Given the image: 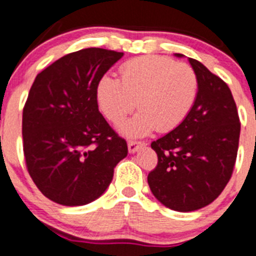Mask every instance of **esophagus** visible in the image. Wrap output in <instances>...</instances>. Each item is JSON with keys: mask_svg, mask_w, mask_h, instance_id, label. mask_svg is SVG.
<instances>
[{"mask_svg": "<svg viewBox=\"0 0 256 256\" xmlns=\"http://www.w3.org/2000/svg\"><path fill=\"white\" fill-rule=\"evenodd\" d=\"M145 146V142H134V140H130V142H128V152H131V154H134V152H136L138 150L140 149V148Z\"/></svg>", "mask_w": 256, "mask_h": 256, "instance_id": "esophagus-1", "label": "esophagus"}]
</instances>
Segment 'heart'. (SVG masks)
I'll list each match as a JSON object with an SVG mask.
<instances>
[{"label": "heart", "instance_id": "heart-1", "mask_svg": "<svg viewBox=\"0 0 256 256\" xmlns=\"http://www.w3.org/2000/svg\"><path fill=\"white\" fill-rule=\"evenodd\" d=\"M121 80L104 76L97 83L100 110L112 124H120L128 136L140 138L156 128L168 132L179 126L192 110L198 94V78L192 66L166 56H142L120 68Z\"/></svg>", "mask_w": 256, "mask_h": 256}]
</instances>
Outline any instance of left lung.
Listing matches in <instances>:
<instances>
[{"mask_svg":"<svg viewBox=\"0 0 256 256\" xmlns=\"http://www.w3.org/2000/svg\"><path fill=\"white\" fill-rule=\"evenodd\" d=\"M188 60L198 78L197 100L180 125L152 142L158 164L148 176L155 198L179 212L202 208L221 194L232 176L240 138L228 86L198 60Z\"/></svg>","mask_w":256,"mask_h":256,"instance_id":"obj_1","label":"left lung"}]
</instances>
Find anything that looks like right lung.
I'll list each match as a JSON object with an SVG mask.
<instances>
[{
	"label": "right lung",
	"mask_w": 256,
	"mask_h": 256,
	"mask_svg": "<svg viewBox=\"0 0 256 256\" xmlns=\"http://www.w3.org/2000/svg\"><path fill=\"white\" fill-rule=\"evenodd\" d=\"M124 52L88 48L40 72L22 112L26 166L40 192L63 206L104 193L128 144L98 111L97 83Z\"/></svg>",
	"instance_id": "obj_1"
}]
</instances>
